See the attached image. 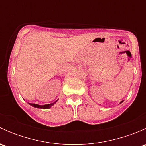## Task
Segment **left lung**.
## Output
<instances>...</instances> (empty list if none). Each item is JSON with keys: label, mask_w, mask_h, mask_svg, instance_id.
Here are the masks:
<instances>
[{"label": "left lung", "mask_w": 146, "mask_h": 146, "mask_svg": "<svg viewBox=\"0 0 146 146\" xmlns=\"http://www.w3.org/2000/svg\"><path fill=\"white\" fill-rule=\"evenodd\" d=\"M122 102H123V101H121L120 102V104H121V103H122Z\"/></svg>", "instance_id": "8db88e82"}]
</instances>
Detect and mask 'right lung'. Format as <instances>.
<instances>
[{
  "mask_svg": "<svg viewBox=\"0 0 146 146\" xmlns=\"http://www.w3.org/2000/svg\"><path fill=\"white\" fill-rule=\"evenodd\" d=\"M57 101H58V100H57L56 101L54 102L51 103V104H44V105H40V104H32V103H29V104H30L31 106H32V107H35V108L42 109V110H48V109L51 108V107H52V106L54 105Z\"/></svg>",
  "mask_w": 146,
  "mask_h": 146,
  "instance_id": "right-lung-1",
  "label": "right lung"
}]
</instances>
